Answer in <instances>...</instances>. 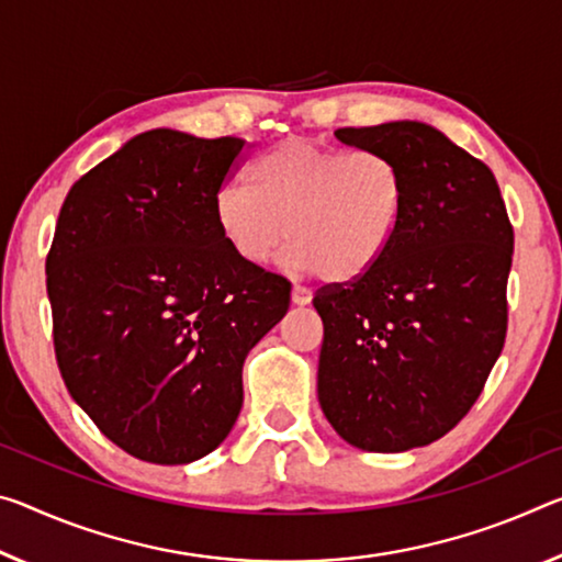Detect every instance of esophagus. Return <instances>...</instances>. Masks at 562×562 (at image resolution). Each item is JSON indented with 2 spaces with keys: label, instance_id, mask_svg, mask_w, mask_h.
Returning <instances> with one entry per match:
<instances>
[{
  "label": "esophagus",
  "instance_id": "esophagus-1",
  "mask_svg": "<svg viewBox=\"0 0 562 562\" xmlns=\"http://www.w3.org/2000/svg\"><path fill=\"white\" fill-rule=\"evenodd\" d=\"M310 300H313V290L305 288V284H295V288H292V302H295L297 307L310 305Z\"/></svg>",
  "mask_w": 562,
  "mask_h": 562
}]
</instances>
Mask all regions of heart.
<instances>
[{
    "mask_svg": "<svg viewBox=\"0 0 562 562\" xmlns=\"http://www.w3.org/2000/svg\"><path fill=\"white\" fill-rule=\"evenodd\" d=\"M403 210L405 177L395 159L290 137L255 159L249 187L220 190L215 222L247 265L265 267L290 237L295 270L345 284L380 265Z\"/></svg>",
    "mask_w": 562,
    "mask_h": 562,
    "instance_id": "1",
    "label": "heart"
}]
</instances>
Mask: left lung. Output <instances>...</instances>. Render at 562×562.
Masks as SVG:
<instances>
[{"mask_svg": "<svg viewBox=\"0 0 562 562\" xmlns=\"http://www.w3.org/2000/svg\"><path fill=\"white\" fill-rule=\"evenodd\" d=\"M335 137L395 159L405 210L375 270L313 300L325 327L317 397L355 448H423L468 415L501 358L513 225L490 167L430 124Z\"/></svg>", "mask_w": 562, "mask_h": 562, "instance_id": "obj_1", "label": "left lung"}]
</instances>
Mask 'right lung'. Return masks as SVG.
I'll list each match as a JSON object with an SVG mask.
<instances>
[{"instance_id": "add662e5", "label": "right lung", "mask_w": 562, "mask_h": 562, "mask_svg": "<svg viewBox=\"0 0 562 562\" xmlns=\"http://www.w3.org/2000/svg\"><path fill=\"white\" fill-rule=\"evenodd\" d=\"M245 139L132 137L72 184L47 255L61 380L124 452L200 460L243 407L247 352L290 307V282L222 239L215 200Z\"/></svg>"}]
</instances>
